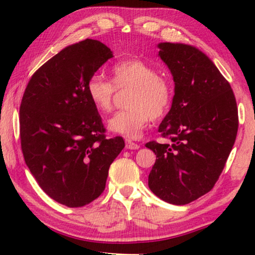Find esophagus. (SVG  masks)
<instances>
[{
	"instance_id": "obj_1",
	"label": "esophagus",
	"mask_w": 255,
	"mask_h": 255,
	"mask_svg": "<svg viewBox=\"0 0 255 255\" xmlns=\"http://www.w3.org/2000/svg\"><path fill=\"white\" fill-rule=\"evenodd\" d=\"M139 147H140V146L136 144V143H133V141L129 140V139L126 140V148L127 149H138Z\"/></svg>"
}]
</instances>
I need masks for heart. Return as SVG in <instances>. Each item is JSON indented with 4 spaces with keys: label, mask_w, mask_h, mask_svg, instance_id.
I'll list each match as a JSON object with an SVG mask.
<instances>
[{
    "label": "heart",
    "mask_w": 255,
    "mask_h": 255,
    "mask_svg": "<svg viewBox=\"0 0 255 255\" xmlns=\"http://www.w3.org/2000/svg\"><path fill=\"white\" fill-rule=\"evenodd\" d=\"M112 85L101 74H93L86 84L90 101L100 114L112 109L116 89H131L127 105L130 109L119 111L107 122L111 132L138 139L150 119H159L166 114L171 103L169 84L159 77L155 68L139 59H127L111 68Z\"/></svg>",
    "instance_id": "1"
}]
</instances>
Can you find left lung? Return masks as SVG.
I'll return each mask as SVG.
<instances>
[{"instance_id":"obj_1","label":"left lung","mask_w":255,"mask_h":255,"mask_svg":"<svg viewBox=\"0 0 255 255\" xmlns=\"http://www.w3.org/2000/svg\"><path fill=\"white\" fill-rule=\"evenodd\" d=\"M157 47L173 76L174 96L158 127L171 144L145 145L156 155L148 187L169 204L187 205L210 191L225 166L239 128L236 100L201 50L176 42Z\"/></svg>"}]
</instances>
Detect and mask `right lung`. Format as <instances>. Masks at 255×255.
Instances as JSON below:
<instances>
[{"instance_id":"add662e5","label":"right lung","mask_w":255,"mask_h":255,"mask_svg":"<svg viewBox=\"0 0 255 255\" xmlns=\"http://www.w3.org/2000/svg\"><path fill=\"white\" fill-rule=\"evenodd\" d=\"M114 57L99 40L65 47L30 79L20 107V139L25 164L39 187L58 204L75 208L106 188L123 137L107 139L90 101V77Z\"/></svg>"}]
</instances>
